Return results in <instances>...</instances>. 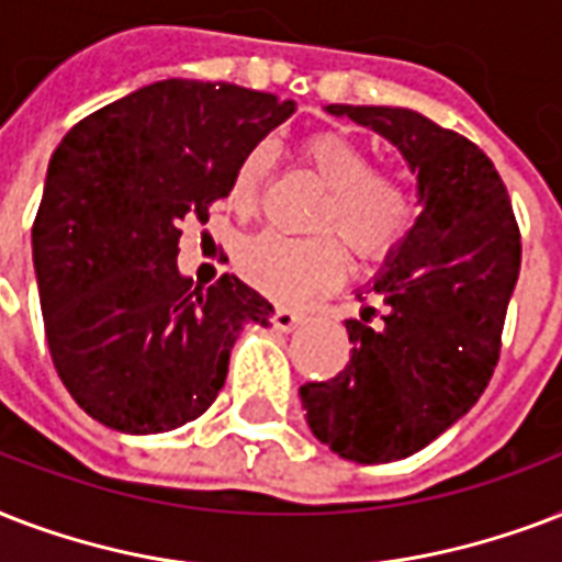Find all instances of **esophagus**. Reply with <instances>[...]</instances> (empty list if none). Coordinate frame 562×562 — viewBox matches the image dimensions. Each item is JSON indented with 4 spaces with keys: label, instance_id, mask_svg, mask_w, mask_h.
<instances>
[{
    "label": "esophagus",
    "instance_id": "esophagus-1",
    "mask_svg": "<svg viewBox=\"0 0 562 562\" xmlns=\"http://www.w3.org/2000/svg\"><path fill=\"white\" fill-rule=\"evenodd\" d=\"M302 313L290 311V307H276V313H272V325H276L278 330H293L302 325Z\"/></svg>",
    "mask_w": 562,
    "mask_h": 562
}]
</instances>
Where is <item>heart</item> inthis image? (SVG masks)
Returning a JSON list of instances; mask_svg holds the SVG:
<instances>
[{
  "mask_svg": "<svg viewBox=\"0 0 562 562\" xmlns=\"http://www.w3.org/2000/svg\"><path fill=\"white\" fill-rule=\"evenodd\" d=\"M299 158L325 187L313 213L311 237L278 232L251 234L234 251V267L246 284L278 302H299L330 286L342 272L346 249L363 263L386 258L411 232L413 199L402 178L372 169L369 151L342 132H313L299 143ZM276 164L272 143L251 146L234 167L228 204L249 216L258 211L269 169Z\"/></svg>",
  "mask_w": 562,
  "mask_h": 562,
  "instance_id": "b5f03b06",
  "label": "heart"
}]
</instances>
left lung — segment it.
<instances>
[{
  "label": "left lung",
  "mask_w": 562,
  "mask_h": 562,
  "mask_svg": "<svg viewBox=\"0 0 562 562\" xmlns=\"http://www.w3.org/2000/svg\"><path fill=\"white\" fill-rule=\"evenodd\" d=\"M402 151L422 213L346 319L351 360L299 390L313 437L355 463L411 458L434 442L493 378L519 278L521 240L493 160L463 134L407 108L328 104Z\"/></svg>",
  "instance_id": "1"
}]
</instances>
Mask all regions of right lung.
I'll use <instances>...</instances> for the list:
<instances>
[{"instance_id": "obj_1", "label": "right lung", "mask_w": 562, "mask_h": 562, "mask_svg": "<svg viewBox=\"0 0 562 562\" xmlns=\"http://www.w3.org/2000/svg\"><path fill=\"white\" fill-rule=\"evenodd\" d=\"M293 111L272 93L167 78L85 116L52 155L32 228L46 342L104 428L199 419L243 325H269L272 304L237 276L193 286L178 272V225L207 222L243 155Z\"/></svg>"}]
</instances>
